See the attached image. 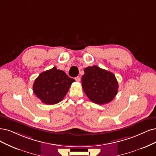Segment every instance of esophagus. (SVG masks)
Instances as JSON below:
<instances>
[{
    "label": "esophagus",
    "instance_id": "1",
    "mask_svg": "<svg viewBox=\"0 0 156 156\" xmlns=\"http://www.w3.org/2000/svg\"><path fill=\"white\" fill-rule=\"evenodd\" d=\"M75 80H76V82H80V76H77L74 78Z\"/></svg>",
    "mask_w": 156,
    "mask_h": 156
}]
</instances>
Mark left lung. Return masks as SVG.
I'll return each instance as SVG.
<instances>
[{
    "label": "left lung",
    "instance_id": "left-lung-1",
    "mask_svg": "<svg viewBox=\"0 0 156 156\" xmlns=\"http://www.w3.org/2000/svg\"><path fill=\"white\" fill-rule=\"evenodd\" d=\"M82 77V88L93 102L103 105L111 102L118 91V83L115 75L96 66L84 69Z\"/></svg>",
    "mask_w": 156,
    "mask_h": 156
}]
</instances>
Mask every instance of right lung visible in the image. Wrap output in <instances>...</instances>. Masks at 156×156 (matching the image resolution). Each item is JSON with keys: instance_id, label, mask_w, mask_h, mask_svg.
I'll list each match as a JSON object with an SVG mask.
<instances>
[{"instance_id": "1", "label": "right lung", "mask_w": 156, "mask_h": 156, "mask_svg": "<svg viewBox=\"0 0 156 156\" xmlns=\"http://www.w3.org/2000/svg\"><path fill=\"white\" fill-rule=\"evenodd\" d=\"M74 81L54 67L39 74L33 85V93L45 104L54 105L63 100Z\"/></svg>"}]
</instances>
